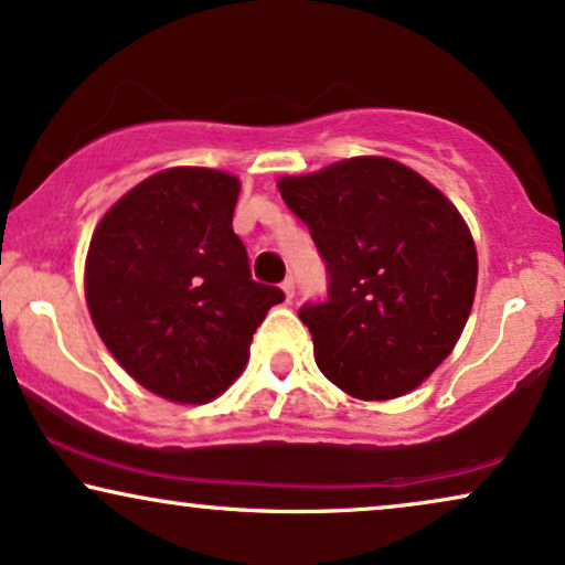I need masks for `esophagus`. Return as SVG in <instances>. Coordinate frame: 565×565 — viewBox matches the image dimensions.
Here are the masks:
<instances>
[{
	"instance_id": "34e87169",
	"label": "esophagus",
	"mask_w": 565,
	"mask_h": 565,
	"mask_svg": "<svg viewBox=\"0 0 565 565\" xmlns=\"http://www.w3.org/2000/svg\"><path fill=\"white\" fill-rule=\"evenodd\" d=\"M280 288H282V292H285V300H288V303H290V300L296 298V282H292V277H285Z\"/></svg>"
}]
</instances>
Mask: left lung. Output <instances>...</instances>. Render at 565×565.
<instances>
[{
	"instance_id": "1",
	"label": "left lung",
	"mask_w": 565,
	"mask_h": 565,
	"mask_svg": "<svg viewBox=\"0 0 565 565\" xmlns=\"http://www.w3.org/2000/svg\"><path fill=\"white\" fill-rule=\"evenodd\" d=\"M327 265V298L298 317L321 373L361 399L423 384L470 317L478 254L457 207L390 158L342 160L280 181Z\"/></svg>"
}]
</instances>
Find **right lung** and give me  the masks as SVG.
I'll return each instance as SVG.
<instances>
[{
  "label": "right lung",
  "instance_id": "add662e5",
  "mask_svg": "<svg viewBox=\"0 0 565 565\" xmlns=\"http://www.w3.org/2000/svg\"><path fill=\"white\" fill-rule=\"evenodd\" d=\"M238 192L236 175L168 168L124 194L93 233V324L131 379L171 402L202 405L228 390L256 327L285 300L252 280L233 233Z\"/></svg>",
  "mask_w": 565,
  "mask_h": 565
}]
</instances>
